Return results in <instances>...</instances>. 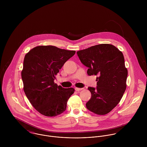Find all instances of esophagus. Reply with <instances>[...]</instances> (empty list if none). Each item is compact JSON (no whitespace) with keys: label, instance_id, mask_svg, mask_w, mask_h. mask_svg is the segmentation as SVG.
<instances>
[{"label":"esophagus","instance_id":"34e87169","mask_svg":"<svg viewBox=\"0 0 147 147\" xmlns=\"http://www.w3.org/2000/svg\"><path fill=\"white\" fill-rule=\"evenodd\" d=\"M83 88H75V90L76 91H79L81 90H83Z\"/></svg>","mask_w":147,"mask_h":147}]
</instances>
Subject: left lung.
I'll list each match as a JSON object with an SVG mask.
<instances>
[{"instance_id": "left-lung-1", "label": "left lung", "mask_w": 147, "mask_h": 147, "mask_svg": "<svg viewBox=\"0 0 147 147\" xmlns=\"http://www.w3.org/2000/svg\"><path fill=\"white\" fill-rule=\"evenodd\" d=\"M88 75H96L97 86L88 87L92 97L86 108L98 114L110 112L120 102L126 90L128 75L122 51L111 44L103 43L77 51Z\"/></svg>"}]
</instances>
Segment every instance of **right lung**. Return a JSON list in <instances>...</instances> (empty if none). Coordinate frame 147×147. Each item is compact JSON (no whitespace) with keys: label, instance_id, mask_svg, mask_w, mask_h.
I'll use <instances>...</instances> for the list:
<instances>
[{"label":"right lung","instance_id":"obj_1","mask_svg":"<svg viewBox=\"0 0 147 147\" xmlns=\"http://www.w3.org/2000/svg\"><path fill=\"white\" fill-rule=\"evenodd\" d=\"M75 53L49 45L36 46L26 54L21 71L24 91L30 104L42 115L55 117L65 110L75 89L58 86L54 80Z\"/></svg>","mask_w":147,"mask_h":147}]
</instances>
